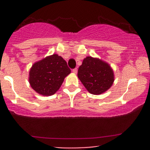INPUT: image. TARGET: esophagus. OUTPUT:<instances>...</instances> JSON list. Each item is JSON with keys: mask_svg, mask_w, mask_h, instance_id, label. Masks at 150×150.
I'll list each match as a JSON object with an SVG mask.
<instances>
[{"mask_svg": "<svg viewBox=\"0 0 150 150\" xmlns=\"http://www.w3.org/2000/svg\"><path fill=\"white\" fill-rule=\"evenodd\" d=\"M72 72L75 74H77V72H78V69H77V68H75V69H72Z\"/></svg>", "mask_w": 150, "mask_h": 150, "instance_id": "1", "label": "esophagus"}]
</instances>
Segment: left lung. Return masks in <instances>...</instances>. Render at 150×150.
Segmentation results:
<instances>
[{
	"mask_svg": "<svg viewBox=\"0 0 150 150\" xmlns=\"http://www.w3.org/2000/svg\"><path fill=\"white\" fill-rule=\"evenodd\" d=\"M78 77L86 90L93 95L107 91L115 81L111 66L100 59L92 57L84 59L78 69Z\"/></svg>",
	"mask_w": 150,
	"mask_h": 150,
	"instance_id": "left-lung-1",
	"label": "left lung"
}]
</instances>
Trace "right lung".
<instances>
[{
  "label": "right lung",
  "instance_id": "1",
  "mask_svg": "<svg viewBox=\"0 0 150 150\" xmlns=\"http://www.w3.org/2000/svg\"><path fill=\"white\" fill-rule=\"evenodd\" d=\"M70 72L65 60L54 54L33 64L29 72V83L39 94L51 96L60 88L64 78Z\"/></svg>",
  "mask_w": 150,
  "mask_h": 150
}]
</instances>
